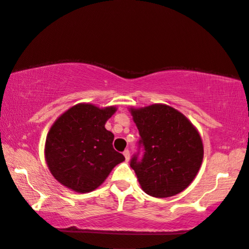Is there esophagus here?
I'll return each mask as SVG.
<instances>
[{"label": "esophagus", "instance_id": "1", "mask_svg": "<svg viewBox=\"0 0 249 249\" xmlns=\"http://www.w3.org/2000/svg\"><path fill=\"white\" fill-rule=\"evenodd\" d=\"M124 156L125 158V161H129L130 160V152L128 151V149H125V151L124 152Z\"/></svg>", "mask_w": 249, "mask_h": 249}]
</instances>
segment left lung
Listing matches in <instances>:
<instances>
[{"instance_id":"left-lung-1","label":"left lung","mask_w":249,"mask_h":249,"mask_svg":"<svg viewBox=\"0 0 249 249\" xmlns=\"http://www.w3.org/2000/svg\"><path fill=\"white\" fill-rule=\"evenodd\" d=\"M140 133V152L131 159L142 190L154 197H170L184 191L199 170L204 146L197 129L172 107L153 104L130 108Z\"/></svg>"}]
</instances>
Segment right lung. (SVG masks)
Wrapping results in <instances>:
<instances>
[{
	"label": "right lung",
	"instance_id": "obj_1",
	"mask_svg": "<svg viewBox=\"0 0 249 249\" xmlns=\"http://www.w3.org/2000/svg\"><path fill=\"white\" fill-rule=\"evenodd\" d=\"M115 106L100 108L80 103L56 119L45 141V160L60 184L78 193H89L106 180L124 160L112 147L114 134L105 124Z\"/></svg>",
	"mask_w": 249,
	"mask_h": 249
}]
</instances>
